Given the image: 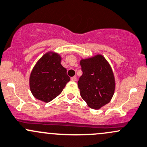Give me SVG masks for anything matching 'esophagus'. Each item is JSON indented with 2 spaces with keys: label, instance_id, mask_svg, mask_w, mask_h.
<instances>
[{
  "label": "esophagus",
  "instance_id": "1",
  "mask_svg": "<svg viewBox=\"0 0 147 147\" xmlns=\"http://www.w3.org/2000/svg\"><path fill=\"white\" fill-rule=\"evenodd\" d=\"M71 80H72V81H73V82H75L77 80V77L76 76L72 77V78H71Z\"/></svg>",
  "mask_w": 147,
  "mask_h": 147
}]
</instances>
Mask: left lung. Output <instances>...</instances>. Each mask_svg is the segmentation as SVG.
Masks as SVG:
<instances>
[{"mask_svg": "<svg viewBox=\"0 0 147 147\" xmlns=\"http://www.w3.org/2000/svg\"><path fill=\"white\" fill-rule=\"evenodd\" d=\"M80 65L83 72L78 82L80 95L89 107L98 110L111 101L115 92L113 69L101 54L82 59Z\"/></svg>", "mask_w": 147, "mask_h": 147, "instance_id": "obj_1", "label": "left lung"}]
</instances>
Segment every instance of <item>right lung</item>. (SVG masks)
<instances>
[{
    "label": "right lung",
    "mask_w": 147,
    "mask_h": 147,
    "mask_svg": "<svg viewBox=\"0 0 147 147\" xmlns=\"http://www.w3.org/2000/svg\"><path fill=\"white\" fill-rule=\"evenodd\" d=\"M61 62V55L53 51L47 52L37 61L29 77L31 92L36 99L50 102L70 80Z\"/></svg>",
    "instance_id": "obj_1"
}]
</instances>
